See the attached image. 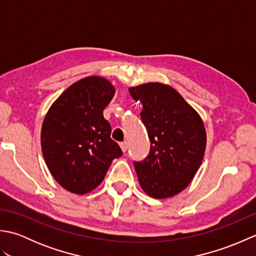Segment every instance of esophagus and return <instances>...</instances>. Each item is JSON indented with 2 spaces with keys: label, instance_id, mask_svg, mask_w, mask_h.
Masks as SVG:
<instances>
[{
  "label": "esophagus",
  "instance_id": "obj_1",
  "mask_svg": "<svg viewBox=\"0 0 256 256\" xmlns=\"http://www.w3.org/2000/svg\"><path fill=\"white\" fill-rule=\"evenodd\" d=\"M120 146H121V148H122V150L124 152H126L128 150V142H122V143H120Z\"/></svg>",
  "mask_w": 256,
  "mask_h": 256
}]
</instances>
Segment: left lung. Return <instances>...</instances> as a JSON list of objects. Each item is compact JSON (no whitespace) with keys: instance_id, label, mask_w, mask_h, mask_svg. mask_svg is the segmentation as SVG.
<instances>
[{"instance_id":"obj_1","label":"left lung","mask_w":256,"mask_h":256,"mask_svg":"<svg viewBox=\"0 0 256 256\" xmlns=\"http://www.w3.org/2000/svg\"><path fill=\"white\" fill-rule=\"evenodd\" d=\"M128 90L143 104L140 118L150 142L148 155L134 162L140 187L156 199L172 197L188 186L202 162V120L170 86L150 82Z\"/></svg>"}]
</instances>
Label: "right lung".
Returning a JSON list of instances; mask_svg holds the SVG:
<instances>
[{
  "instance_id": "add662e5",
  "label": "right lung",
  "mask_w": 256,
  "mask_h": 256,
  "mask_svg": "<svg viewBox=\"0 0 256 256\" xmlns=\"http://www.w3.org/2000/svg\"><path fill=\"white\" fill-rule=\"evenodd\" d=\"M108 80L92 76L64 91L42 126V150L48 170L62 187L84 194L99 186L122 150L111 138L103 110L114 96Z\"/></svg>"
}]
</instances>
